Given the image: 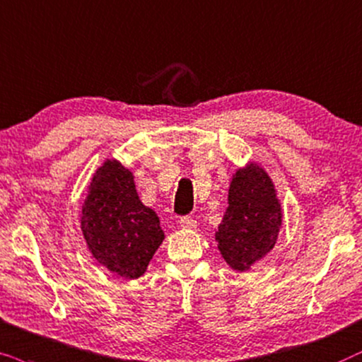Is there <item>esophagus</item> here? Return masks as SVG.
Returning <instances> with one entry per match:
<instances>
[{
    "mask_svg": "<svg viewBox=\"0 0 362 362\" xmlns=\"http://www.w3.org/2000/svg\"><path fill=\"white\" fill-rule=\"evenodd\" d=\"M178 223H180L182 228H185V230H195L197 228V220L192 218V216H182Z\"/></svg>",
    "mask_w": 362,
    "mask_h": 362,
    "instance_id": "obj_1",
    "label": "esophagus"
}]
</instances>
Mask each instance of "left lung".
I'll use <instances>...</instances> for the list:
<instances>
[{
    "label": "left lung",
    "mask_w": 362,
    "mask_h": 362,
    "mask_svg": "<svg viewBox=\"0 0 362 362\" xmlns=\"http://www.w3.org/2000/svg\"><path fill=\"white\" fill-rule=\"evenodd\" d=\"M283 223L281 202L267 170L257 162L238 168L228 189V206L215 233L221 257L245 272L272 252Z\"/></svg>",
    "instance_id": "8db88e82"
}]
</instances>
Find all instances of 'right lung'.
Masks as SVG:
<instances>
[{"label":"right lung","instance_id":"1","mask_svg":"<svg viewBox=\"0 0 362 362\" xmlns=\"http://www.w3.org/2000/svg\"><path fill=\"white\" fill-rule=\"evenodd\" d=\"M81 230L95 262L127 279L147 272L165 238L156 211L139 199L134 173L115 158H107L93 175Z\"/></svg>","mask_w":362,"mask_h":362}]
</instances>
